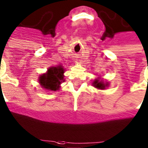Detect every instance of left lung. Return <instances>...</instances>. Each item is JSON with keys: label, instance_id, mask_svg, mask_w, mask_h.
Wrapping results in <instances>:
<instances>
[{"label": "left lung", "instance_id": "left-lung-1", "mask_svg": "<svg viewBox=\"0 0 148 148\" xmlns=\"http://www.w3.org/2000/svg\"><path fill=\"white\" fill-rule=\"evenodd\" d=\"M93 86L95 88H99V89H106L108 86H109L108 82H104L102 80H100L99 79H96L93 81Z\"/></svg>", "mask_w": 148, "mask_h": 148}]
</instances>
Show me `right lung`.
Listing matches in <instances>:
<instances>
[{"mask_svg": "<svg viewBox=\"0 0 148 148\" xmlns=\"http://www.w3.org/2000/svg\"><path fill=\"white\" fill-rule=\"evenodd\" d=\"M65 69L62 66H56L48 69L46 73L39 77V82L45 89L49 91H56L60 89V84L64 82Z\"/></svg>", "mask_w": 148, "mask_h": 148, "instance_id": "1", "label": "right lung"}]
</instances>
